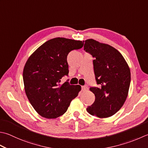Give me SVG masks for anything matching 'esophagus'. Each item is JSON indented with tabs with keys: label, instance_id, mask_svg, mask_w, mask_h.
Returning a JSON list of instances; mask_svg holds the SVG:
<instances>
[{
	"label": "esophagus",
	"instance_id": "1",
	"mask_svg": "<svg viewBox=\"0 0 148 148\" xmlns=\"http://www.w3.org/2000/svg\"><path fill=\"white\" fill-rule=\"evenodd\" d=\"M82 88L83 92H86V91L88 90V88H87V86H83Z\"/></svg>",
	"mask_w": 148,
	"mask_h": 148
}]
</instances>
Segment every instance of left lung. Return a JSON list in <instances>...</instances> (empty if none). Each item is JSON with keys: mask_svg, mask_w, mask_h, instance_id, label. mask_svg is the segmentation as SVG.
<instances>
[{"mask_svg": "<svg viewBox=\"0 0 148 148\" xmlns=\"http://www.w3.org/2000/svg\"><path fill=\"white\" fill-rule=\"evenodd\" d=\"M84 50L95 58L94 71L99 88L90 87L95 101L86 108L90 114L99 118L114 115L128 95L131 72L123 55L116 49L94 39L85 40Z\"/></svg>", "mask_w": 148, "mask_h": 148, "instance_id": "obj_1", "label": "left lung"}]
</instances>
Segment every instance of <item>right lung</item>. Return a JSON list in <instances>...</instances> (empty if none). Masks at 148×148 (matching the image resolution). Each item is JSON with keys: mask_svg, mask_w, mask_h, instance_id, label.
Wrapping results in <instances>:
<instances>
[{"mask_svg": "<svg viewBox=\"0 0 148 148\" xmlns=\"http://www.w3.org/2000/svg\"><path fill=\"white\" fill-rule=\"evenodd\" d=\"M83 44L81 40L54 38L29 57L23 70L24 90L31 105L42 117L55 119L64 114L82 90L79 85L60 82L69 74L68 54Z\"/></svg>", "mask_w": 148, "mask_h": 148, "instance_id": "add662e5", "label": "right lung"}]
</instances>
